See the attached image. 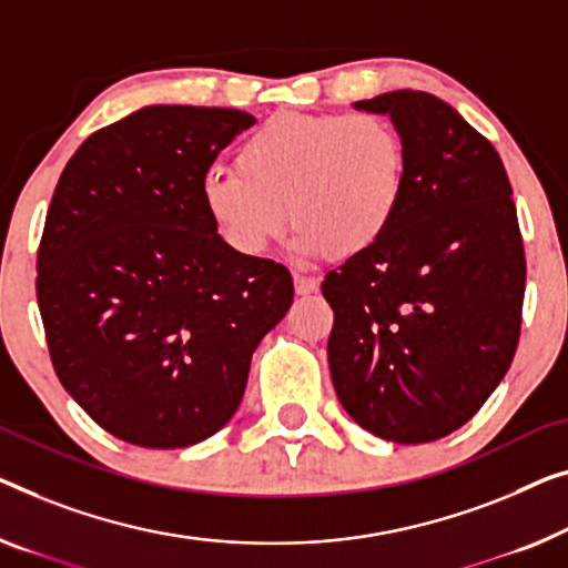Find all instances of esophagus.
Wrapping results in <instances>:
<instances>
[{
	"label": "esophagus",
	"mask_w": 568,
	"mask_h": 568,
	"mask_svg": "<svg viewBox=\"0 0 568 568\" xmlns=\"http://www.w3.org/2000/svg\"><path fill=\"white\" fill-rule=\"evenodd\" d=\"M293 285H295V293H298V295H311V293L318 291V281H316V277L301 275V273L293 275Z\"/></svg>",
	"instance_id": "esophagus-1"
}]
</instances>
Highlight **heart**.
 <instances>
[{
	"mask_svg": "<svg viewBox=\"0 0 568 568\" xmlns=\"http://www.w3.org/2000/svg\"><path fill=\"white\" fill-rule=\"evenodd\" d=\"M405 181L408 148L387 116L281 112L242 142L234 173L203 178L201 199L236 255H265L287 214L301 252L352 260L390 232Z\"/></svg>",
	"mask_w": 568,
	"mask_h": 568,
	"instance_id": "1",
	"label": "heart"
}]
</instances>
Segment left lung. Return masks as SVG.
Listing matches in <instances>:
<instances>
[{
  "mask_svg": "<svg viewBox=\"0 0 568 568\" xmlns=\"http://www.w3.org/2000/svg\"><path fill=\"white\" fill-rule=\"evenodd\" d=\"M408 148L400 211L377 247L326 275L328 369L344 410L385 442L462 428L518 349L526 252L497 150L426 91L357 101Z\"/></svg>",
  "mask_w": 568,
  "mask_h": 568,
  "instance_id": "left-lung-1",
  "label": "left lung"
}]
</instances>
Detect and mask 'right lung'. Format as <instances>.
I'll use <instances>...</instances> for the list:
<instances>
[{
  "instance_id": "right-lung-1",
  "label": "right lung",
  "mask_w": 568,
  "mask_h": 568,
  "mask_svg": "<svg viewBox=\"0 0 568 568\" xmlns=\"http://www.w3.org/2000/svg\"><path fill=\"white\" fill-rule=\"evenodd\" d=\"M255 116L145 106L63 168L38 250V306L61 385L126 444L183 448L240 408L252 352L293 303L283 265L216 234L201 185Z\"/></svg>"
}]
</instances>
